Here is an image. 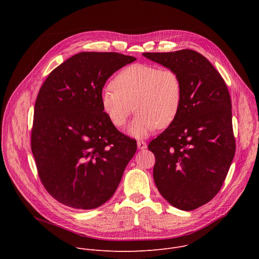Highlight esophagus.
Masks as SVG:
<instances>
[{"label": "esophagus", "instance_id": "1", "mask_svg": "<svg viewBox=\"0 0 259 259\" xmlns=\"http://www.w3.org/2000/svg\"><path fill=\"white\" fill-rule=\"evenodd\" d=\"M137 146H138L139 150H144L147 147V144H146V142H144L142 140H138L137 141Z\"/></svg>", "mask_w": 259, "mask_h": 259}]
</instances>
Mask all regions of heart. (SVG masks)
<instances>
[{
    "mask_svg": "<svg viewBox=\"0 0 259 259\" xmlns=\"http://www.w3.org/2000/svg\"><path fill=\"white\" fill-rule=\"evenodd\" d=\"M112 85L101 92V108L109 122L121 128L135 107L138 114L128 128L133 137H145L157 128L169 127L179 114L182 83L172 68L134 63L123 68Z\"/></svg>",
    "mask_w": 259,
    "mask_h": 259,
    "instance_id": "heart-1",
    "label": "heart"
}]
</instances>
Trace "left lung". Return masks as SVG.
<instances>
[{"mask_svg":"<svg viewBox=\"0 0 259 259\" xmlns=\"http://www.w3.org/2000/svg\"><path fill=\"white\" fill-rule=\"evenodd\" d=\"M142 55L181 79L179 114L149 150L156 158L153 174L160 194L175 208L192 211L216 196L233 162L231 96L220 73L197 51Z\"/></svg>","mask_w":259,"mask_h":259,"instance_id":"8db88e82","label":"left lung"}]
</instances>
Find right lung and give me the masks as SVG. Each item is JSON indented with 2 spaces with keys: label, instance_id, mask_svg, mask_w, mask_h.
<instances>
[{
  "label": "right lung",
  "instance_id": "1",
  "mask_svg": "<svg viewBox=\"0 0 259 259\" xmlns=\"http://www.w3.org/2000/svg\"><path fill=\"white\" fill-rule=\"evenodd\" d=\"M135 60L116 52H81L53 69L42 85L31 152L43 186L59 203L94 209L119 187L137 144L109 122L100 95L107 79Z\"/></svg>",
  "mask_w": 259,
  "mask_h": 259
}]
</instances>
